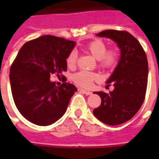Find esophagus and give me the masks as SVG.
Returning <instances> with one entry per match:
<instances>
[{
	"label": "esophagus",
	"instance_id": "34e87169",
	"mask_svg": "<svg viewBox=\"0 0 159 159\" xmlns=\"http://www.w3.org/2000/svg\"><path fill=\"white\" fill-rule=\"evenodd\" d=\"M79 91H80V92H82V93H85V94H87V95H89V94H91V93H92V92H91V91L83 89H80Z\"/></svg>",
	"mask_w": 159,
	"mask_h": 159
}]
</instances>
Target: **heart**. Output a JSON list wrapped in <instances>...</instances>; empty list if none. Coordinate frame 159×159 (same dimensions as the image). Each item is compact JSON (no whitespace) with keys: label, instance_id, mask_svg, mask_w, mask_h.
<instances>
[{"label":"heart","instance_id":"1","mask_svg":"<svg viewBox=\"0 0 159 159\" xmlns=\"http://www.w3.org/2000/svg\"><path fill=\"white\" fill-rule=\"evenodd\" d=\"M85 50L98 60V66L103 70H112L118 62V53L115 48L107 49V44L101 40H94L85 47ZM77 56L75 51H71L66 58V64L69 68L76 66ZM71 79L76 85L83 88H89L93 82L99 79L96 73L80 70L73 74Z\"/></svg>","mask_w":159,"mask_h":159}]
</instances>
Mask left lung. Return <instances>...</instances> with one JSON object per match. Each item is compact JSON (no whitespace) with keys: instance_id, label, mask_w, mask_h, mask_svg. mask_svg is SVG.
I'll return each mask as SVG.
<instances>
[{"instance_id":"1","label":"left lung","mask_w":159,"mask_h":159,"mask_svg":"<svg viewBox=\"0 0 159 159\" xmlns=\"http://www.w3.org/2000/svg\"><path fill=\"white\" fill-rule=\"evenodd\" d=\"M112 39L121 51L119 63L108 80L114 89L109 93L95 92L101 104L93 115L108 125H118L131 119L145 100L148 78L147 54L139 41L125 30H106L97 34Z\"/></svg>"}]
</instances>
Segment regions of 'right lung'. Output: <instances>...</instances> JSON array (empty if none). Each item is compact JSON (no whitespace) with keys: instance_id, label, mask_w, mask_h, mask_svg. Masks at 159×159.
<instances>
[{"instance_id":"add662e5","label":"right lung","mask_w":159,"mask_h":159,"mask_svg":"<svg viewBox=\"0 0 159 159\" xmlns=\"http://www.w3.org/2000/svg\"><path fill=\"white\" fill-rule=\"evenodd\" d=\"M75 42L58 36H40L25 42L10 68L12 98L23 117L40 126L55 123L65 114L76 88L66 83L56 86L50 75L67 70L66 58Z\"/></svg>"}]
</instances>
